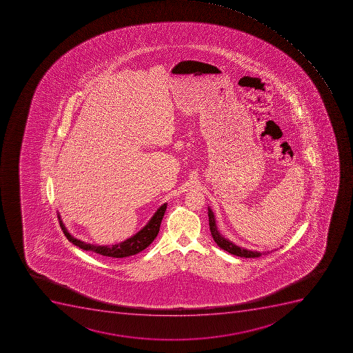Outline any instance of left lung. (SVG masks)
<instances>
[{
    "label": "left lung",
    "mask_w": 353,
    "mask_h": 353,
    "mask_svg": "<svg viewBox=\"0 0 353 353\" xmlns=\"http://www.w3.org/2000/svg\"><path fill=\"white\" fill-rule=\"evenodd\" d=\"M208 217H209V228L212 232V239L215 241L219 248H223L224 251L228 252L230 254L237 255L239 258H259L261 255H265L270 252H259L252 251V250H246V248L237 246L233 242H230V239H225L219 230H218L217 225H216L215 215L212 212L210 207H208Z\"/></svg>",
    "instance_id": "1"
}]
</instances>
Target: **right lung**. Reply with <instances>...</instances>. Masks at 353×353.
Instances as JSON below:
<instances>
[{
  "label": "right lung",
  "mask_w": 353,
  "mask_h": 353,
  "mask_svg": "<svg viewBox=\"0 0 353 353\" xmlns=\"http://www.w3.org/2000/svg\"><path fill=\"white\" fill-rule=\"evenodd\" d=\"M166 205L168 203H163L160 208L155 212L153 217L148 221V224L145 225L135 235H132V237H129L123 242L114 244V245H95V244L75 239L65 227L59 214H57V217H59V225H61L63 233L65 234V236L70 242L73 243L74 245L79 246L84 251L94 252V253L103 255V256L127 258V256L137 254L153 242L160 232L161 223H162L163 216L165 214Z\"/></svg>",
  "instance_id": "add662e5"
}]
</instances>
